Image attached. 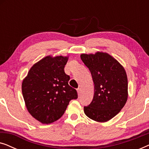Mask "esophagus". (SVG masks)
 <instances>
[{"label": "esophagus", "instance_id": "esophagus-1", "mask_svg": "<svg viewBox=\"0 0 149 149\" xmlns=\"http://www.w3.org/2000/svg\"><path fill=\"white\" fill-rule=\"evenodd\" d=\"M77 93H78V95H79H79H81V89L80 88H78L77 89Z\"/></svg>", "mask_w": 149, "mask_h": 149}]
</instances>
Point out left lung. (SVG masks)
Returning a JSON list of instances; mask_svg holds the SVG:
<instances>
[{
  "mask_svg": "<svg viewBox=\"0 0 149 149\" xmlns=\"http://www.w3.org/2000/svg\"><path fill=\"white\" fill-rule=\"evenodd\" d=\"M94 83L91 102L84 113L97 122H106L117 115L127 100V77L121 64L107 53L81 55Z\"/></svg>",
  "mask_w": 149,
  "mask_h": 149,
  "instance_id": "1",
  "label": "left lung"
}]
</instances>
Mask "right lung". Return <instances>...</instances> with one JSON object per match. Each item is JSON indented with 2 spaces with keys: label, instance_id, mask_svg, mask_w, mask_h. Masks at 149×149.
Returning a JSON list of instances; mask_svg holds the SVG:
<instances>
[{
  "label": "right lung",
  "instance_id": "obj_1",
  "mask_svg": "<svg viewBox=\"0 0 149 149\" xmlns=\"http://www.w3.org/2000/svg\"><path fill=\"white\" fill-rule=\"evenodd\" d=\"M68 57L46 56L30 69L22 85L26 107L34 119L52 123L64 115L69 102L78 97L68 85L70 77L64 72Z\"/></svg>",
  "mask_w": 149,
  "mask_h": 149
}]
</instances>
